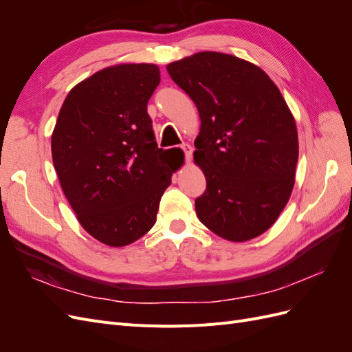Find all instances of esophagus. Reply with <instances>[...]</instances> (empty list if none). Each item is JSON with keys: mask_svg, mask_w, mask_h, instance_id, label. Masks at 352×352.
<instances>
[{"mask_svg": "<svg viewBox=\"0 0 352 352\" xmlns=\"http://www.w3.org/2000/svg\"><path fill=\"white\" fill-rule=\"evenodd\" d=\"M182 150H184V153H185V157H186V160H188V162H189L190 157H192V151H194V148L190 146L189 144H184V145H182Z\"/></svg>", "mask_w": 352, "mask_h": 352, "instance_id": "esophagus-1", "label": "esophagus"}]
</instances>
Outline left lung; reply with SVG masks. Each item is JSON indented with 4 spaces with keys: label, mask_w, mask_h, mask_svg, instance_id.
<instances>
[{
    "label": "left lung",
    "mask_w": 352,
    "mask_h": 352,
    "mask_svg": "<svg viewBox=\"0 0 352 352\" xmlns=\"http://www.w3.org/2000/svg\"><path fill=\"white\" fill-rule=\"evenodd\" d=\"M167 72L199 113L194 162L207 180L195 199L199 221L230 242L260 236L295 184L298 132L279 88L258 66L216 51L170 63Z\"/></svg>",
    "instance_id": "8db88e82"
}]
</instances>
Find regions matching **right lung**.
<instances>
[{
    "label": "right lung",
    "instance_id": "right-lung-1",
    "mask_svg": "<svg viewBox=\"0 0 352 352\" xmlns=\"http://www.w3.org/2000/svg\"><path fill=\"white\" fill-rule=\"evenodd\" d=\"M160 83L150 63L105 67L79 82L51 135L52 163L80 226L109 247L144 236L176 172L157 146L146 104Z\"/></svg>",
    "mask_w": 352,
    "mask_h": 352
}]
</instances>
